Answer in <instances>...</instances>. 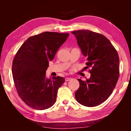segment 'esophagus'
I'll list each match as a JSON object with an SVG mask.
<instances>
[{"mask_svg": "<svg viewBox=\"0 0 131 131\" xmlns=\"http://www.w3.org/2000/svg\"><path fill=\"white\" fill-rule=\"evenodd\" d=\"M70 79H71L70 77H66V78H65V81H69Z\"/></svg>", "mask_w": 131, "mask_h": 131, "instance_id": "obj_1", "label": "esophagus"}]
</instances>
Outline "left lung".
<instances>
[{"label": "left lung", "mask_w": 131, "mask_h": 131, "mask_svg": "<svg viewBox=\"0 0 131 131\" xmlns=\"http://www.w3.org/2000/svg\"><path fill=\"white\" fill-rule=\"evenodd\" d=\"M82 54L87 58L90 78L78 79L80 87L75 97L81 105L95 107L103 103L113 91L119 74V61L116 48L109 40L89 30L72 32Z\"/></svg>", "instance_id": "1"}]
</instances>
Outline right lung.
<instances>
[{"label": "right lung", "instance_id": "add662e5", "mask_svg": "<svg viewBox=\"0 0 131 131\" xmlns=\"http://www.w3.org/2000/svg\"><path fill=\"white\" fill-rule=\"evenodd\" d=\"M69 35L45 32L31 36L15 54L12 66L15 88L21 99L31 108L45 110L56 102L58 90L65 79L60 76L48 79L46 71Z\"/></svg>", "mask_w": 131, "mask_h": 131}]
</instances>
